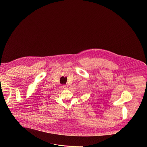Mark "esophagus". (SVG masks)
<instances>
[{
	"label": "esophagus",
	"instance_id": "1",
	"mask_svg": "<svg viewBox=\"0 0 147 147\" xmlns=\"http://www.w3.org/2000/svg\"><path fill=\"white\" fill-rule=\"evenodd\" d=\"M63 88L65 89H68V85H67V84H64V85L63 86Z\"/></svg>",
	"mask_w": 147,
	"mask_h": 147
}]
</instances>
